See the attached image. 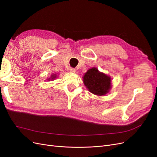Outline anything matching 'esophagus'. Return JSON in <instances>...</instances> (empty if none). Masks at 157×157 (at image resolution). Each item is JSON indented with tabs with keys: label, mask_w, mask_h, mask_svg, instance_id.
Listing matches in <instances>:
<instances>
[{
	"label": "esophagus",
	"mask_w": 157,
	"mask_h": 157,
	"mask_svg": "<svg viewBox=\"0 0 157 157\" xmlns=\"http://www.w3.org/2000/svg\"><path fill=\"white\" fill-rule=\"evenodd\" d=\"M69 70H70L71 72H72V73H75L76 72V69L75 68H70Z\"/></svg>",
	"instance_id": "34e87169"
}]
</instances>
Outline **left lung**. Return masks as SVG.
Instances as JSON below:
<instances>
[{"label": "left lung", "mask_w": 157, "mask_h": 157, "mask_svg": "<svg viewBox=\"0 0 157 157\" xmlns=\"http://www.w3.org/2000/svg\"><path fill=\"white\" fill-rule=\"evenodd\" d=\"M83 81L89 91L98 96L106 94L111 87L110 77L99 73L95 67L90 69L85 73Z\"/></svg>", "instance_id": "obj_1"}]
</instances>
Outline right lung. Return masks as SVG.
I'll use <instances>...</instances> for the list:
<instances>
[{"mask_svg":"<svg viewBox=\"0 0 157 157\" xmlns=\"http://www.w3.org/2000/svg\"><path fill=\"white\" fill-rule=\"evenodd\" d=\"M54 78H55V77H54V75H53V76H52V79H54Z\"/></svg>","mask_w":157,"mask_h":157,"instance_id":"right-lung-1","label":"right lung"}]
</instances>
